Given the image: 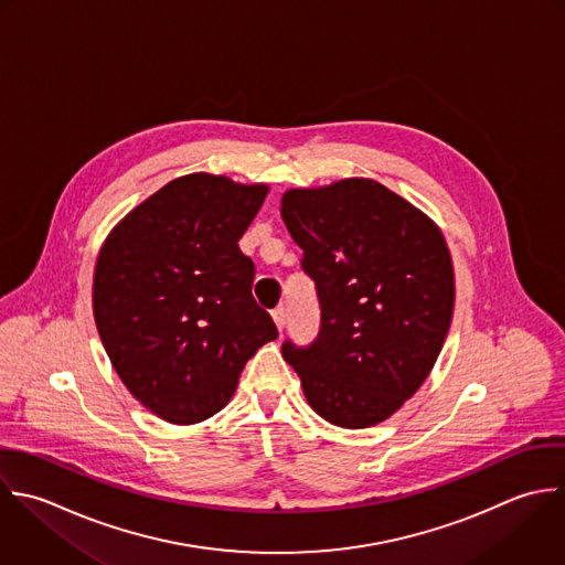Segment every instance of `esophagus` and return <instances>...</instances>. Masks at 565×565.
<instances>
[{"instance_id": "esophagus-1", "label": "esophagus", "mask_w": 565, "mask_h": 565, "mask_svg": "<svg viewBox=\"0 0 565 565\" xmlns=\"http://www.w3.org/2000/svg\"><path fill=\"white\" fill-rule=\"evenodd\" d=\"M273 319H275V326H277L279 330H284V328H286V321H288L286 308H284V306H277V308L273 310Z\"/></svg>"}]
</instances>
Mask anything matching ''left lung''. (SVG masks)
Masks as SVG:
<instances>
[{
	"instance_id": "left-lung-1",
	"label": "left lung",
	"mask_w": 565,
	"mask_h": 565,
	"mask_svg": "<svg viewBox=\"0 0 565 565\" xmlns=\"http://www.w3.org/2000/svg\"><path fill=\"white\" fill-rule=\"evenodd\" d=\"M281 217L321 310L315 341L286 339L281 354L321 418L372 427L416 394L447 339L456 288L445 237L365 178L292 189Z\"/></svg>"
}]
</instances>
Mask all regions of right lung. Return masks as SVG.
I'll return each instance as SVG.
<instances>
[{
  "instance_id": "right-lung-1",
  "label": "right lung",
  "mask_w": 565,
  "mask_h": 565,
  "mask_svg": "<svg viewBox=\"0 0 565 565\" xmlns=\"http://www.w3.org/2000/svg\"><path fill=\"white\" fill-rule=\"evenodd\" d=\"M264 184L191 173L136 206L94 270V319L125 387L156 416L193 425L233 396L244 365L277 339L237 242Z\"/></svg>"
}]
</instances>
